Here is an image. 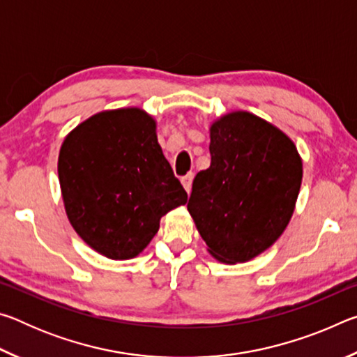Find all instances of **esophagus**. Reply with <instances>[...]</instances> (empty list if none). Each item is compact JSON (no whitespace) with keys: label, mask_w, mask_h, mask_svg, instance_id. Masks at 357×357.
I'll use <instances>...</instances> for the list:
<instances>
[{"label":"esophagus","mask_w":357,"mask_h":357,"mask_svg":"<svg viewBox=\"0 0 357 357\" xmlns=\"http://www.w3.org/2000/svg\"><path fill=\"white\" fill-rule=\"evenodd\" d=\"M192 179H193V174L192 173H187L185 176L181 178V183H183L187 193H190V190H192Z\"/></svg>","instance_id":"obj_1"}]
</instances>
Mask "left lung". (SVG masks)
Returning <instances> with one entry per match:
<instances>
[{"instance_id": "8db88e82", "label": "left lung", "mask_w": 357, "mask_h": 357, "mask_svg": "<svg viewBox=\"0 0 357 357\" xmlns=\"http://www.w3.org/2000/svg\"><path fill=\"white\" fill-rule=\"evenodd\" d=\"M211 165L197 173L187 209L217 261L245 263L285 231L302 183V159L285 132L249 112L209 128Z\"/></svg>"}]
</instances>
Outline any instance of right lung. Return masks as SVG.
<instances>
[{
	"label": "right lung",
	"instance_id": "1",
	"mask_svg": "<svg viewBox=\"0 0 357 357\" xmlns=\"http://www.w3.org/2000/svg\"><path fill=\"white\" fill-rule=\"evenodd\" d=\"M58 178L70 225L110 259L142 253L187 193L165 159L155 119L142 108L93 114L66 135Z\"/></svg>",
	"mask_w": 357,
	"mask_h": 357
}]
</instances>
